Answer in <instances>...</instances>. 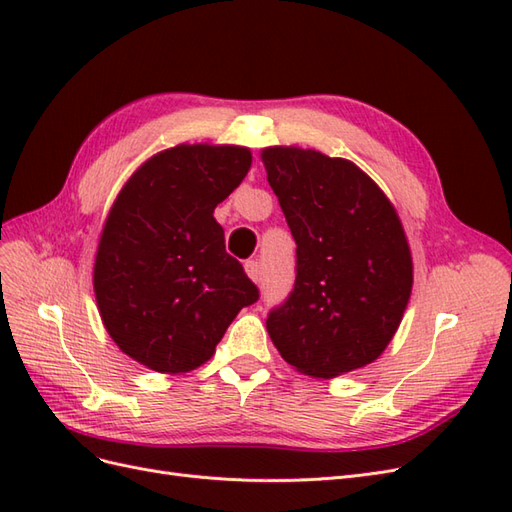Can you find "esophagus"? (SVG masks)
I'll return each mask as SVG.
<instances>
[{
  "mask_svg": "<svg viewBox=\"0 0 512 512\" xmlns=\"http://www.w3.org/2000/svg\"><path fill=\"white\" fill-rule=\"evenodd\" d=\"M245 273L252 282H258L260 280V262L258 260H247L245 262Z\"/></svg>",
  "mask_w": 512,
  "mask_h": 512,
  "instance_id": "1",
  "label": "esophagus"
}]
</instances>
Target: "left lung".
Instances as JSON below:
<instances>
[{"label":"left lung","instance_id":"left-lung-1","mask_svg":"<svg viewBox=\"0 0 512 512\" xmlns=\"http://www.w3.org/2000/svg\"><path fill=\"white\" fill-rule=\"evenodd\" d=\"M260 158L297 241L294 288L267 318L271 342L314 378L374 363L412 294V254L393 203L350 160L301 147H267Z\"/></svg>","mask_w":512,"mask_h":512}]
</instances>
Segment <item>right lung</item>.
Here are the masks:
<instances>
[{
    "label": "right lung",
    "mask_w": 512,
    "mask_h": 512,
    "mask_svg": "<svg viewBox=\"0 0 512 512\" xmlns=\"http://www.w3.org/2000/svg\"><path fill=\"white\" fill-rule=\"evenodd\" d=\"M252 166L239 145H177L151 156L106 215L94 262L104 329L160 374L207 363L258 288L226 254L213 211Z\"/></svg>",
    "instance_id": "obj_1"
}]
</instances>
